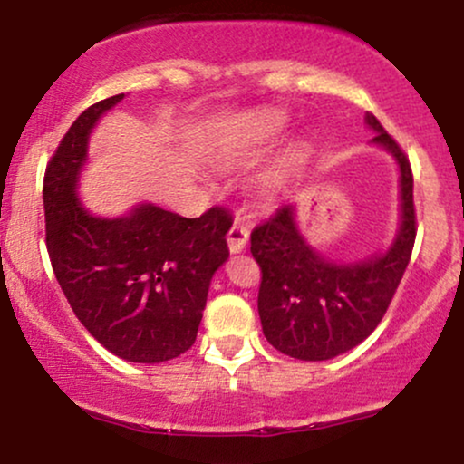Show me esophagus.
<instances>
[{
  "label": "esophagus",
  "instance_id": "34e87169",
  "mask_svg": "<svg viewBox=\"0 0 464 464\" xmlns=\"http://www.w3.org/2000/svg\"><path fill=\"white\" fill-rule=\"evenodd\" d=\"M227 242H228V250L231 253H239V250H244L248 242V228L244 225H233L228 228V236H227Z\"/></svg>",
  "mask_w": 464,
  "mask_h": 464
}]
</instances>
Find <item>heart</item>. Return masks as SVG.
<instances>
[{
  "label": "heart",
  "instance_id": "obj_1",
  "mask_svg": "<svg viewBox=\"0 0 464 464\" xmlns=\"http://www.w3.org/2000/svg\"><path fill=\"white\" fill-rule=\"evenodd\" d=\"M281 126H284V117H281V115H270V117H266L262 124H259L257 132H255V141H266V140H270V137H275L276 132L281 130Z\"/></svg>",
  "mask_w": 464,
  "mask_h": 464
}]
</instances>
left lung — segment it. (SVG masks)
<instances>
[{"label": "left lung", "instance_id": "obj_1", "mask_svg": "<svg viewBox=\"0 0 464 464\" xmlns=\"http://www.w3.org/2000/svg\"><path fill=\"white\" fill-rule=\"evenodd\" d=\"M372 141L395 154L401 172V228L384 255L355 264H329L307 246L284 205L250 233L262 270L257 310L266 340L296 360H332L369 338L382 323L406 273L417 237L412 168L406 152L372 113Z\"/></svg>", "mask_w": 464, "mask_h": 464}]
</instances>
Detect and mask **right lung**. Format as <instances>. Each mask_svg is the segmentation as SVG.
<instances>
[{
	"label": "right lung",
	"mask_w": 464,
	"mask_h": 464,
	"mask_svg": "<svg viewBox=\"0 0 464 464\" xmlns=\"http://www.w3.org/2000/svg\"><path fill=\"white\" fill-rule=\"evenodd\" d=\"M124 93L84 109L47 161L45 244L58 285L87 332L117 358L159 364L191 349L211 276L228 257L233 218L211 207L183 218L141 205L104 220L80 205L89 132Z\"/></svg>",
	"instance_id": "1"
}]
</instances>
